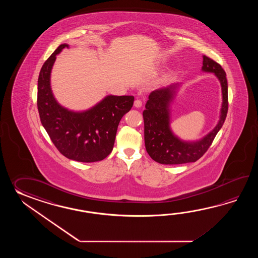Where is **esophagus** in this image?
Returning a JSON list of instances; mask_svg holds the SVG:
<instances>
[{"label":"esophagus","instance_id":"34e87169","mask_svg":"<svg viewBox=\"0 0 258 258\" xmlns=\"http://www.w3.org/2000/svg\"><path fill=\"white\" fill-rule=\"evenodd\" d=\"M134 105H135V107H136V108H141L143 106V102L140 100V99H136Z\"/></svg>","mask_w":258,"mask_h":258}]
</instances>
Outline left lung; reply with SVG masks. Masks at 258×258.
Masks as SVG:
<instances>
[{"instance_id": "left-lung-1", "label": "left lung", "mask_w": 258, "mask_h": 258, "mask_svg": "<svg viewBox=\"0 0 258 258\" xmlns=\"http://www.w3.org/2000/svg\"><path fill=\"white\" fill-rule=\"evenodd\" d=\"M205 72L214 73L222 88V108L220 120L214 130L198 142H183L174 137L170 129L169 105L178 84L156 89L151 92L143 111L145 125V145L148 155L160 164H183L195 162L208 151L228 112V82L221 66L208 56H203Z\"/></svg>"}]
</instances>
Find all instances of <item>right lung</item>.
I'll list each match as a JSON object with an SVG mask.
<instances>
[{"mask_svg": "<svg viewBox=\"0 0 258 258\" xmlns=\"http://www.w3.org/2000/svg\"><path fill=\"white\" fill-rule=\"evenodd\" d=\"M61 44L44 62L38 81L39 118L50 140L67 159L80 162L104 159L112 151L116 132L122 116L131 110L134 96H108L99 104L83 112L61 107L50 89L49 77Z\"/></svg>", "mask_w": 258, "mask_h": 258, "instance_id": "right-lung-1", "label": "right lung"}]
</instances>
